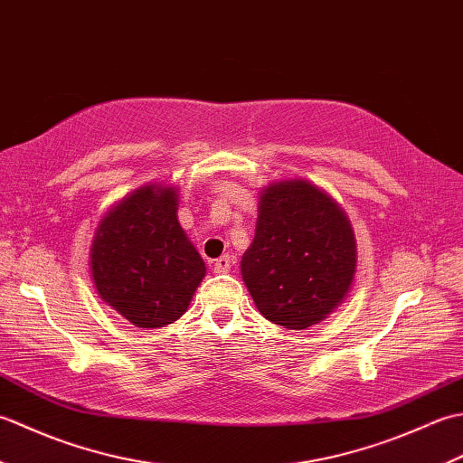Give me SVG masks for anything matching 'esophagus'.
Returning <instances> with one entry per match:
<instances>
[{
  "label": "esophagus",
  "instance_id": "1",
  "mask_svg": "<svg viewBox=\"0 0 463 463\" xmlns=\"http://www.w3.org/2000/svg\"><path fill=\"white\" fill-rule=\"evenodd\" d=\"M231 264H232L231 257H229V254H224V257H221V259H216V260H214V264H213V270H214L216 274H226V272L231 270Z\"/></svg>",
  "mask_w": 463,
  "mask_h": 463
}]
</instances>
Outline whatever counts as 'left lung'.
<instances>
[{
	"instance_id": "obj_1",
	"label": "left lung",
	"mask_w": 463,
	"mask_h": 463,
	"mask_svg": "<svg viewBox=\"0 0 463 463\" xmlns=\"http://www.w3.org/2000/svg\"><path fill=\"white\" fill-rule=\"evenodd\" d=\"M356 267L350 219L326 191L288 179L259 193L257 229L241 274L264 318L288 330L326 320L346 300Z\"/></svg>"
}]
</instances>
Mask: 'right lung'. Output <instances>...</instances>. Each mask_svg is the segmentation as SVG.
<instances>
[{"mask_svg":"<svg viewBox=\"0 0 463 463\" xmlns=\"http://www.w3.org/2000/svg\"><path fill=\"white\" fill-rule=\"evenodd\" d=\"M176 211L179 189L149 183L117 201L93 234V287L137 328L179 320L206 274Z\"/></svg>","mask_w":463,"mask_h":463,"instance_id":"1","label":"right lung"}]
</instances>
